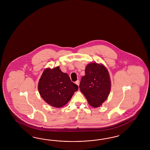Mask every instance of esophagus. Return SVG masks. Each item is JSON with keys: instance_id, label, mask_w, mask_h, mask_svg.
Instances as JSON below:
<instances>
[{"instance_id": "1", "label": "esophagus", "mask_w": 150, "mask_h": 150, "mask_svg": "<svg viewBox=\"0 0 150 150\" xmlns=\"http://www.w3.org/2000/svg\"><path fill=\"white\" fill-rule=\"evenodd\" d=\"M75 83L77 84V85L79 86V85H80V81H79V80H77L75 82Z\"/></svg>"}]
</instances>
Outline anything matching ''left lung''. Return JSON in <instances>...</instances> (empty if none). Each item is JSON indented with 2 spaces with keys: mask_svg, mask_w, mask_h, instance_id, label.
<instances>
[{
  "mask_svg": "<svg viewBox=\"0 0 150 150\" xmlns=\"http://www.w3.org/2000/svg\"><path fill=\"white\" fill-rule=\"evenodd\" d=\"M85 72L80 90L89 105L94 108L98 107L107 100L110 91L109 73L105 66L95 63L88 64Z\"/></svg>",
  "mask_w": 150,
  "mask_h": 150,
  "instance_id": "obj_1",
  "label": "left lung"
}]
</instances>
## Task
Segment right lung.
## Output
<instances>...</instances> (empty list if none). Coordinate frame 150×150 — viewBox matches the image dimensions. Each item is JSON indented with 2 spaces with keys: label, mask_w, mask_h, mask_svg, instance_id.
I'll return each mask as SVG.
<instances>
[{
  "label": "right lung",
  "mask_w": 150,
  "mask_h": 150,
  "mask_svg": "<svg viewBox=\"0 0 150 150\" xmlns=\"http://www.w3.org/2000/svg\"><path fill=\"white\" fill-rule=\"evenodd\" d=\"M79 87L71 82L68 74L57 67L47 69L40 79L38 88L42 98L48 104L57 108L66 105Z\"/></svg>",
  "instance_id": "right-lung-1"
}]
</instances>
